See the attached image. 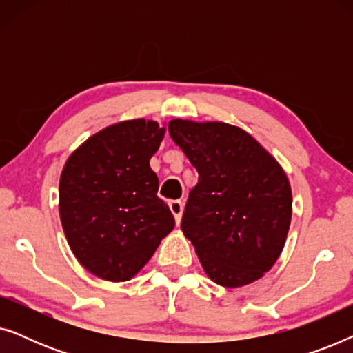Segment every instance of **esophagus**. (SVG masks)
Here are the masks:
<instances>
[{
	"label": "esophagus",
	"instance_id": "esophagus-1",
	"mask_svg": "<svg viewBox=\"0 0 353 353\" xmlns=\"http://www.w3.org/2000/svg\"><path fill=\"white\" fill-rule=\"evenodd\" d=\"M168 207H170L172 214H173V216H175L176 225H180L181 215H183V202L181 201H172L170 204H168Z\"/></svg>",
	"mask_w": 353,
	"mask_h": 353
}]
</instances>
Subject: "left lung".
Returning a JSON list of instances; mask_svg holds the SVG:
<instances>
[{
    "label": "left lung",
    "mask_w": 353,
    "mask_h": 353,
    "mask_svg": "<svg viewBox=\"0 0 353 353\" xmlns=\"http://www.w3.org/2000/svg\"><path fill=\"white\" fill-rule=\"evenodd\" d=\"M168 132L199 173L181 230L205 274L223 288L257 281L286 244L292 216L286 172L236 125L173 119Z\"/></svg>",
    "instance_id": "8db88e82"
}]
</instances>
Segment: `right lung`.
<instances>
[{
  "label": "right lung",
  "mask_w": 353,
  "mask_h": 353,
  "mask_svg": "<svg viewBox=\"0 0 353 353\" xmlns=\"http://www.w3.org/2000/svg\"><path fill=\"white\" fill-rule=\"evenodd\" d=\"M163 137L165 125L156 120H122L91 134L62 168V230L94 276L112 283L137 276L175 226L149 165Z\"/></svg>",
  "instance_id": "right-lung-1"
}]
</instances>
